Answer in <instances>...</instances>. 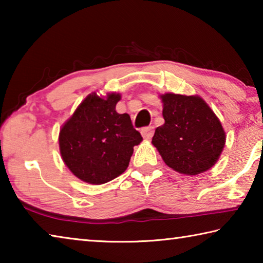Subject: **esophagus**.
Returning <instances> with one entry per match:
<instances>
[{
	"label": "esophagus",
	"mask_w": 263,
	"mask_h": 263,
	"mask_svg": "<svg viewBox=\"0 0 263 263\" xmlns=\"http://www.w3.org/2000/svg\"><path fill=\"white\" fill-rule=\"evenodd\" d=\"M154 135V127L153 126H147L141 128V136L144 137V139H151Z\"/></svg>",
	"instance_id": "esophagus-1"
}]
</instances>
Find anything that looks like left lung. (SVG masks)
<instances>
[{
    "label": "left lung",
    "mask_w": 263,
    "mask_h": 263,
    "mask_svg": "<svg viewBox=\"0 0 263 263\" xmlns=\"http://www.w3.org/2000/svg\"><path fill=\"white\" fill-rule=\"evenodd\" d=\"M164 124L155 128L152 144L164 163L180 174L198 175L215 164L225 146V131L206 102L197 95L167 94Z\"/></svg>",
    "instance_id": "1"
}]
</instances>
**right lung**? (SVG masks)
I'll list each match as a JSON object with an SVG mask.
<instances>
[{"instance_id": "add662e5", "label": "right lung", "mask_w": 263, "mask_h": 263, "mask_svg": "<svg viewBox=\"0 0 263 263\" xmlns=\"http://www.w3.org/2000/svg\"><path fill=\"white\" fill-rule=\"evenodd\" d=\"M121 94H89L59 133L61 158L73 174L90 184H103L126 171L142 137L127 114H118Z\"/></svg>"}]
</instances>
